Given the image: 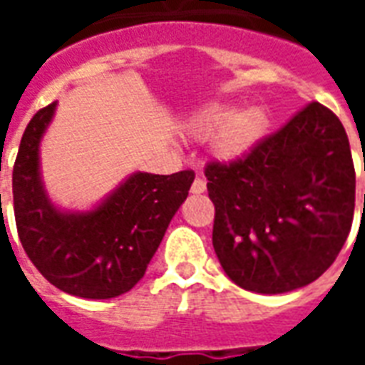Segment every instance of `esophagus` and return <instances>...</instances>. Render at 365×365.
I'll return each instance as SVG.
<instances>
[{
    "label": "esophagus",
    "instance_id": "esophagus-1",
    "mask_svg": "<svg viewBox=\"0 0 365 365\" xmlns=\"http://www.w3.org/2000/svg\"><path fill=\"white\" fill-rule=\"evenodd\" d=\"M207 182L203 178H195V182L191 183V193H205Z\"/></svg>",
    "mask_w": 365,
    "mask_h": 365
}]
</instances>
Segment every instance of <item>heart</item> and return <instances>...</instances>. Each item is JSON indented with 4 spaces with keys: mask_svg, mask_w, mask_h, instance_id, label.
<instances>
[{
    "mask_svg": "<svg viewBox=\"0 0 365 365\" xmlns=\"http://www.w3.org/2000/svg\"><path fill=\"white\" fill-rule=\"evenodd\" d=\"M269 127L268 113L258 105L235 111L232 103H209L185 123L187 135L207 140L213 136V154L222 162H237L260 144Z\"/></svg>",
    "mask_w": 365,
    "mask_h": 365,
    "instance_id": "heart-1",
    "label": "heart"
}]
</instances>
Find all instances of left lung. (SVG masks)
Masks as SVG:
<instances>
[{"label":"left lung","instance_id":"obj_1","mask_svg":"<svg viewBox=\"0 0 365 365\" xmlns=\"http://www.w3.org/2000/svg\"><path fill=\"white\" fill-rule=\"evenodd\" d=\"M213 248L242 289L305 287L336 260L352 229L356 172L342 123L309 103L232 164L205 170Z\"/></svg>","mask_w":365,"mask_h":365}]
</instances>
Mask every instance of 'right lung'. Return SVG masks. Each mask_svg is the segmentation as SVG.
I'll return each instance as SVG.
<instances>
[{
  "label": "right lung",
  "mask_w": 365,
  "mask_h": 365,
  "mask_svg": "<svg viewBox=\"0 0 365 365\" xmlns=\"http://www.w3.org/2000/svg\"><path fill=\"white\" fill-rule=\"evenodd\" d=\"M56 105L31 119L13 166L21 245L58 289L83 299L119 297L144 277L195 174L135 172L88 211L62 209L48 197L41 172V143Z\"/></svg>",
  "instance_id": "right-lung-1"
}]
</instances>
